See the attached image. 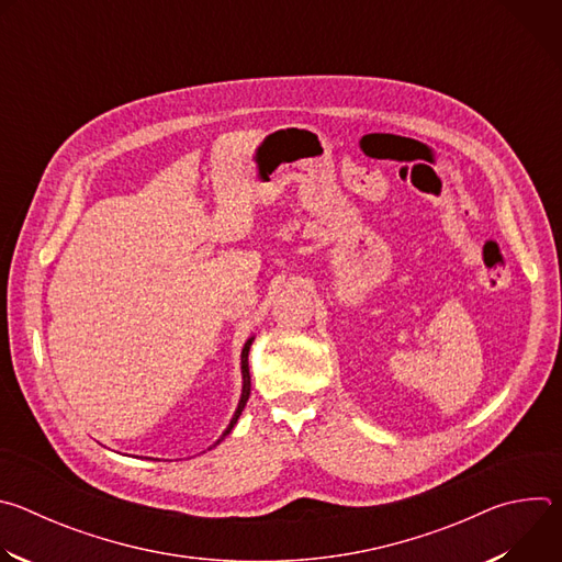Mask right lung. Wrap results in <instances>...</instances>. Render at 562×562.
Returning a JSON list of instances; mask_svg holds the SVG:
<instances>
[{"label":"right lung","mask_w":562,"mask_h":562,"mask_svg":"<svg viewBox=\"0 0 562 562\" xmlns=\"http://www.w3.org/2000/svg\"><path fill=\"white\" fill-rule=\"evenodd\" d=\"M254 340H256V336H251L247 342H245V347H243V353H239V369H243V393H239V400H237V407H235V412H233V418H231V423L226 425V429L222 431V436L211 445V447H215V445H220L228 434H231V429L235 427V423H237V418L243 416V412H245V407H247V400H249V395H251V373H249V351H251V345H254ZM209 447V449H211Z\"/></svg>","instance_id":"obj_1"}]
</instances>
